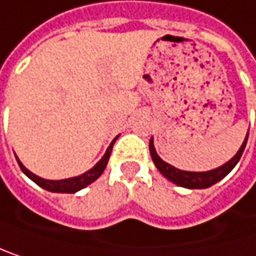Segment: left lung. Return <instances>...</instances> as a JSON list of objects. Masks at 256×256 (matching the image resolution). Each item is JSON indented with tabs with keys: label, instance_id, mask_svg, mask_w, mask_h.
Masks as SVG:
<instances>
[{
	"label": "left lung",
	"instance_id": "8db88e82",
	"mask_svg": "<svg viewBox=\"0 0 256 256\" xmlns=\"http://www.w3.org/2000/svg\"><path fill=\"white\" fill-rule=\"evenodd\" d=\"M248 136H249V132L244 138V142L241 144L240 150L236 152V155L229 160L226 164L216 167L214 170H208V172H188V170H180L176 167L170 166L169 162L162 161L156 150H155V146H154V138H150V142H149V149H150V155H152V160L156 166V169L172 182H175L176 186H181V188H186V189H208L210 186H214L215 182H218L220 180H222L226 175H228L234 167L236 166V162L240 161L242 152H244V147H246V142H248Z\"/></svg>",
	"mask_w": 256,
	"mask_h": 256
}]
</instances>
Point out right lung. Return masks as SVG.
<instances>
[{
  "label": "right lung",
  "instance_id": "1",
  "mask_svg": "<svg viewBox=\"0 0 256 256\" xmlns=\"http://www.w3.org/2000/svg\"><path fill=\"white\" fill-rule=\"evenodd\" d=\"M118 138V136H116ZM115 138V140H116ZM115 140L110 142V146L107 147V150L104 154V156L92 167L90 170H87L84 172L82 175H78V176H74V178H67V180H44L35 174H32L28 169H26V167L22 166V162L16 158L20 167H21V170L30 178L34 182H36L40 188L48 190V192H56V194H75L81 189H84L86 186H89L90 182H94L95 180H98L101 176V174L104 172L106 169V166H107V161H109L110 158V152H112V147H114V142Z\"/></svg>",
  "mask_w": 256,
  "mask_h": 256
}]
</instances>
